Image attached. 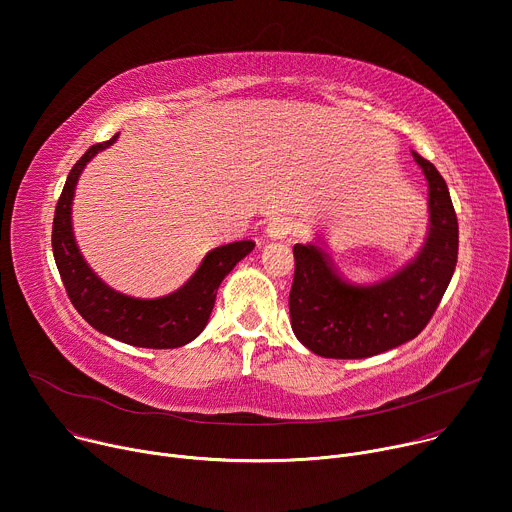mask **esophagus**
<instances>
[{
	"label": "esophagus",
	"mask_w": 512,
	"mask_h": 512,
	"mask_svg": "<svg viewBox=\"0 0 512 512\" xmlns=\"http://www.w3.org/2000/svg\"><path fill=\"white\" fill-rule=\"evenodd\" d=\"M295 230H297V225H295L289 217H276V219H272V221L268 223L266 236H268L270 240H285V238H289L291 234H295Z\"/></svg>",
	"instance_id": "obj_1"
}]
</instances>
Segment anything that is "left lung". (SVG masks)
Here are the masks:
<instances>
[{
	"label": "left lung",
	"instance_id": "obj_1",
	"mask_svg": "<svg viewBox=\"0 0 512 512\" xmlns=\"http://www.w3.org/2000/svg\"><path fill=\"white\" fill-rule=\"evenodd\" d=\"M429 183V232L419 254L374 285H354L315 244H295L291 325L317 356L360 360L417 337L458 264V217L439 170L413 152Z\"/></svg>",
	"mask_w": 512,
	"mask_h": 512
}]
</instances>
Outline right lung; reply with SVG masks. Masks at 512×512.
<instances>
[{
	"instance_id": "1",
	"label": "right lung",
	"mask_w": 512,
	"mask_h": 512,
	"mask_svg": "<svg viewBox=\"0 0 512 512\" xmlns=\"http://www.w3.org/2000/svg\"><path fill=\"white\" fill-rule=\"evenodd\" d=\"M116 140L118 134L91 146L71 168L52 221L54 262L73 307L91 327L136 348H181L205 329L221 280L256 244L242 240L211 250L185 287L160 299H134L107 287L79 252L73 234L71 205L85 164Z\"/></svg>"
}]
</instances>
